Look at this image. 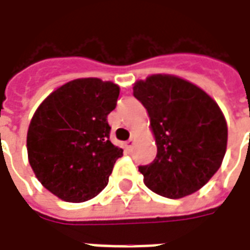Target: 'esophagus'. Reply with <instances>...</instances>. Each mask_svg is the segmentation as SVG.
<instances>
[{"instance_id":"1","label":"esophagus","mask_w":250,"mask_h":250,"mask_svg":"<svg viewBox=\"0 0 250 250\" xmlns=\"http://www.w3.org/2000/svg\"><path fill=\"white\" fill-rule=\"evenodd\" d=\"M134 142H135L134 136H131L130 139L127 141V147H128V148H132V146H134Z\"/></svg>"}]
</instances>
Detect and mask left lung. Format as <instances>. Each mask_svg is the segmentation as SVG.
Listing matches in <instances>:
<instances>
[{
  "mask_svg": "<svg viewBox=\"0 0 250 250\" xmlns=\"http://www.w3.org/2000/svg\"><path fill=\"white\" fill-rule=\"evenodd\" d=\"M134 96L150 116L157 157L139 166L145 185L166 198L195 193L220 168L228 125L218 104L201 88L171 75L134 84Z\"/></svg>",
  "mask_w": 250,
  "mask_h": 250,
  "instance_id": "8db88e82",
  "label": "left lung"
}]
</instances>
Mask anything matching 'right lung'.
<instances>
[{
  "instance_id": "1",
  "label": "right lung",
  "mask_w": 250,
  "mask_h": 250,
  "mask_svg": "<svg viewBox=\"0 0 250 250\" xmlns=\"http://www.w3.org/2000/svg\"><path fill=\"white\" fill-rule=\"evenodd\" d=\"M119 87L96 77L66 83L36 109L26 148L41 185L66 202L96 197L123 150L109 141L108 114Z\"/></svg>"
}]
</instances>
